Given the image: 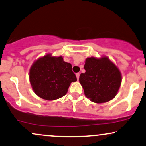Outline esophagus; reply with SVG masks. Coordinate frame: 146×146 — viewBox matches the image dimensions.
<instances>
[{
  "mask_svg": "<svg viewBox=\"0 0 146 146\" xmlns=\"http://www.w3.org/2000/svg\"><path fill=\"white\" fill-rule=\"evenodd\" d=\"M76 78H77V79H79V76H80V73H76Z\"/></svg>",
  "mask_w": 146,
  "mask_h": 146,
  "instance_id": "obj_1",
  "label": "esophagus"
}]
</instances>
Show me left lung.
<instances>
[{
  "label": "left lung",
  "mask_w": 146,
  "mask_h": 146,
  "mask_svg": "<svg viewBox=\"0 0 146 146\" xmlns=\"http://www.w3.org/2000/svg\"><path fill=\"white\" fill-rule=\"evenodd\" d=\"M84 68L85 72L80 74L79 82L85 96L97 104L114 99L122 82L121 72L116 65L106 56L91 57L86 59Z\"/></svg>",
  "instance_id": "obj_1"
}]
</instances>
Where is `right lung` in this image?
<instances>
[{"mask_svg": "<svg viewBox=\"0 0 146 146\" xmlns=\"http://www.w3.org/2000/svg\"><path fill=\"white\" fill-rule=\"evenodd\" d=\"M29 78L35 94L49 101L64 96L71 82L77 80L71 64L64 62L62 56L53 57L51 53L33 63Z\"/></svg>", "mask_w": 146, "mask_h": 146, "instance_id": "1", "label": "right lung"}]
</instances>
